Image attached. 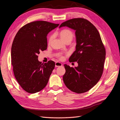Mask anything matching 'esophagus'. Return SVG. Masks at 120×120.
<instances>
[{
	"mask_svg": "<svg viewBox=\"0 0 120 120\" xmlns=\"http://www.w3.org/2000/svg\"><path fill=\"white\" fill-rule=\"evenodd\" d=\"M55 66L56 67H62L63 66V64L60 63V62H56Z\"/></svg>",
	"mask_w": 120,
	"mask_h": 120,
	"instance_id": "esophagus-1",
	"label": "esophagus"
}]
</instances>
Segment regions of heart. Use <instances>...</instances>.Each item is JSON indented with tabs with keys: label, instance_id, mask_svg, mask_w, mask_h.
Masks as SVG:
<instances>
[{
	"label": "heart",
	"instance_id": "b5f03b06",
	"mask_svg": "<svg viewBox=\"0 0 120 120\" xmlns=\"http://www.w3.org/2000/svg\"><path fill=\"white\" fill-rule=\"evenodd\" d=\"M60 38L62 39L63 41L66 42L68 41H71L72 39V38H73L74 34L73 33H72V32L70 30H68V29H64V30H62L60 31ZM53 35H51L50 36L48 41L49 43H51L53 39ZM59 57L60 60H63L64 58V56L61 54H59Z\"/></svg>",
	"mask_w": 120,
	"mask_h": 120
}]
</instances>
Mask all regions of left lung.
<instances>
[{
    "label": "left lung",
    "mask_w": 120,
    "mask_h": 120,
    "mask_svg": "<svg viewBox=\"0 0 120 120\" xmlns=\"http://www.w3.org/2000/svg\"><path fill=\"white\" fill-rule=\"evenodd\" d=\"M68 26L75 30L76 49L69 59L77 61L75 68L64 64L65 85L72 92L82 94L95 86L103 74L106 49L99 31L89 20L75 18L62 23L60 27Z\"/></svg>",
    "instance_id": "obj_1"
}]
</instances>
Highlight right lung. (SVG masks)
<instances>
[{
  "mask_svg": "<svg viewBox=\"0 0 120 120\" xmlns=\"http://www.w3.org/2000/svg\"><path fill=\"white\" fill-rule=\"evenodd\" d=\"M59 25L46 21H32L20 28L14 38L11 50L13 73L21 88L28 93L41 91L49 82L55 63H41L38 55L47 49V34Z\"/></svg>",
  "mask_w": 120,
  "mask_h": 120,
  "instance_id": "1",
  "label": "right lung"
}]
</instances>
